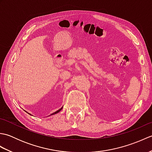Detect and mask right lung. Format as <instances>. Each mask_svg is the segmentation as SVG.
<instances>
[{"label": "right lung", "instance_id": "right-lung-1", "mask_svg": "<svg viewBox=\"0 0 152 152\" xmlns=\"http://www.w3.org/2000/svg\"><path fill=\"white\" fill-rule=\"evenodd\" d=\"M62 108H60L59 110H57V111H56V112H53V114H51V115H53V114H57V113H58V112H60V111L61 110H62Z\"/></svg>", "mask_w": 152, "mask_h": 152}]
</instances>
